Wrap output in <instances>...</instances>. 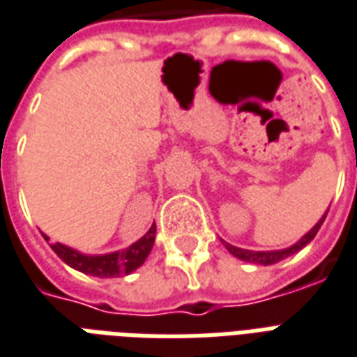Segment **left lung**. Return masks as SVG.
I'll return each mask as SVG.
<instances>
[{
	"mask_svg": "<svg viewBox=\"0 0 357 357\" xmlns=\"http://www.w3.org/2000/svg\"><path fill=\"white\" fill-rule=\"evenodd\" d=\"M329 211V208H328ZM326 216H328V213L321 216V220L316 224L312 229H310L305 237H301V241H297L296 245L290 246V248H284V250H271V252H254V250H245V248H237V246L233 245H227V243H224L226 245V248L229 252H231L235 258L243 259V261H250V264H258V265H273L277 264V261H280V259L288 258V256H291V254H296V252H299L303 248V246H307L310 243V241L314 239L316 233H318V229H320V226L324 224V220H326Z\"/></svg>",
	"mask_w": 357,
	"mask_h": 357,
	"instance_id": "8db88e82",
	"label": "left lung"
}]
</instances>
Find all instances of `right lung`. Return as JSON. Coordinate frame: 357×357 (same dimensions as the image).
<instances>
[{
  "instance_id": "1",
  "label": "right lung",
  "mask_w": 357,
  "mask_h": 357,
  "mask_svg": "<svg viewBox=\"0 0 357 357\" xmlns=\"http://www.w3.org/2000/svg\"><path fill=\"white\" fill-rule=\"evenodd\" d=\"M48 241L47 235H43ZM154 239H156V224L150 227L149 233L144 235L143 239H139L135 245L128 246L122 252H112V254H105V256H84L80 252L73 250L66 245L60 243H50V248L66 261L69 267L86 273L92 277L111 278L120 277V275H130L131 271H135L137 267L144 264V259L149 258L150 250L154 246Z\"/></svg>"
}]
</instances>
